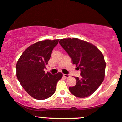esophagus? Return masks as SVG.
Masks as SVG:
<instances>
[{
  "label": "esophagus",
  "instance_id": "34e87169",
  "mask_svg": "<svg viewBox=\"0 0 122 122\" xmlns=\"http://www.w3.org/2000/svg\"><path fill=\"white\" fill-rule=\"evenodd\" d=\"M63 76L65 77H66V78H68V77H69V76H69V75H68V74H63Z\"/></svg>",
  "mask_w": 122,
  "mask_h": 122
}]
</instances>
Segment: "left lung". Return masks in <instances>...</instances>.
Returning a JSON list of instances; mask_svg holds the SVG:
<instances>
[{"label":"left lung","instance_id":"1","mask_svg":"<svg viewBox=\"0 0 122 122\" xmlns=\"http://www.w3.org/2000/svg\"><path fill=\"white\" fill-rule=\"evenodd\" d=\"M81 70V77H76V84L69 87V92L79 98L89 97L94 93L104 79L106 63L98 48L77 38L61 39L59 41Z\"/></svg>","mask_w":122,"mask_h":122}]
</instances>
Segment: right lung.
Masks as SVG:
<instances>
[{
  "instance_id": "add662e5",
  "label": "right lung",
  "mask_w": 122,
  "mask_h": 122,
  "mask_svg": "<svg viewBox=\"0 0 122 122\" xmlns=\"http://www.w3.org/2000/svg\"><path fill=\"white\" fill-rule=\"evenodd\" d=\"M59 40L38 41L24 51L16 65L17 77L24 90L36 100H45L53 96L58 81L62 77L58 72L45 73L53 49Z\"/></svg>"
}]
</instances>
